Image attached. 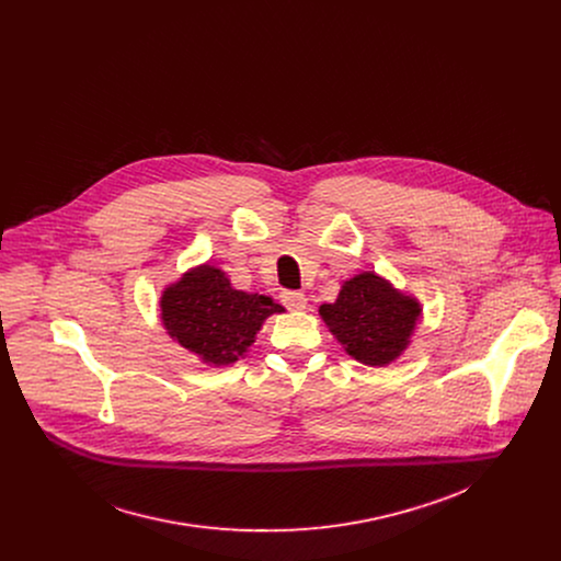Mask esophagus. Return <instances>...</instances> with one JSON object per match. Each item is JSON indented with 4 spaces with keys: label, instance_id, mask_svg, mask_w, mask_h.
I'll list each match as a JSON object with an SVG mask.
<instances>
[{
    "label": "esophagus",
    "instance_id": "esophagus-1",
    "mask_svg": "<svg viewBox=\"0 0 561 561\" xmlns=\"http://www.w3.org/2000/svg\"><path fill=\"white\" fill-rule=\"evenodd\" d=\"M280 302L289 311H305L307 309V296L302 291H283L280 294Z\"/></svg>",
    "mask_w": 561,
    "mask_h": 561
}]
</instances>
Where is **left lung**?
<instances>
[{
    "instance_id": "1",
    "label": "left lung",
    "mask_w": 561,
    "mask_h": 561,
    "mask_svg": "<svg viewBox=\"0 0 561 561\" xmlns=\"http://www.w3.org/2000/svg\"><path fill=\"white\" fill-rule=\"evenodd\" d=\"M321 320L356 360L385 367L408 345L421 307L374 272L343 283L336 302L321 305Z\"/></svg>"
}]
</instances>
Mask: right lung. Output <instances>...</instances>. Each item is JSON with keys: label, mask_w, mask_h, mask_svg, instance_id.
Instances as JSON below:
<instances>
[{"label": "right lung", "mask_w": 561, "mask_h": 561, "mask_svg": "<svg viewBox=\"0 0 561 561\" xmlns=\"http://www.w3.org/2000/svg\"><path fill=\"white\" fill-rule=\"evenodd\" d=\"M161 320L172 339L209 365L236 363L265 318L285 309L267 296L231 287L222 270L201 265L161 296Z\"/></svg>", "instance_id": "obj_1"}]
</instances>
